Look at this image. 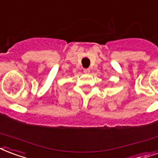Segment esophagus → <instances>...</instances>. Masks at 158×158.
<instances>
[{
    "label": "esophagus",
    "mask_w": 158,
    "mask_h": 158,
    "mask_svg": "<svg viewBox=\"0 0 158 158\" xmlns=\"http://www.w3.org/2000/svg\"><path fill=\"white\" fill-rule=\"evenodd\" d=\"M84 73H85V74H89V73H90V69H84Z\"/></svg>",
    "instance_id": "obj_1"
}]
</instances>
